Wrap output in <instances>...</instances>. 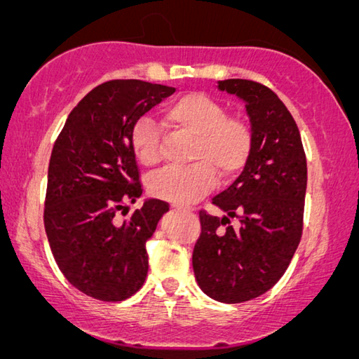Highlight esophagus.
<instances>
[{
    "mask_svg": "<svg viewBox=\"0 0 359 359\" xmlns=\"http://www.w3.org/2000/svg\"><path fill=\"white\" fill-rule=\"evenodd\" d=\"M173 208L176 210H183V212H189V210H191V208H186V205H178V204H175Z\"/></svg>",
    "mask_w": 359,
    "mask_h": 359,
    "instance_id": "obj_1",
    "label": "esophagus"
}]
</instances>
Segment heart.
Here are the masks:
<instances>
[{
	"label": "heart",
	"mask_w": 359,
	"mask_h": 359,
	"mask_svg": "<svg viewBox=\"0 0 359 359\" xmlns=\"http://www.w3.org/2000/svg\"><path fill=\"white\" fill-rule=\"evenodd\" d=\"M176 130L194 137L189 168H168L150 181V193L170 203L186 205L203 198L217 184V171L224 180L233 178L247 165L253 149V132L247 122L229 117L227 109L203 93L171 101L163 111ZM130 149L140 165L151 168L160 161V129L150 117L135 121Z\"/></svg>",
	"instance_id": "b5f03b06"
}]
</instances>
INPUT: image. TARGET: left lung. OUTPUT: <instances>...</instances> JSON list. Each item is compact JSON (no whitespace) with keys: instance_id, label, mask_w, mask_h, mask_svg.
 I'll return each mask as SVG.
<instances>
[{"instance_id":"1","label":"left lung","mask_w":359,"mask_h":359,"mask_svg":"<svg viewBox=\"0 0 359 359\" xmlns=\"http://www.w3.org/2000/svg\"><path fill=\"white\" fill-rule=\"evenodd\" d=\"M219 90L245 102L253 132L247 165L227 189L212 198L222 219L199 212L201 237L194 245V276L214 301L238 304L276 284L302 235L307 161L296 121L284 102L262 83L219 81ZM238 217L241 227L222 229Z\"/></svg>"}]
</instances>
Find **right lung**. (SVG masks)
<instances>
[{"mask_svg": "<svg viewBox=\"0 0 359 359\" xmlns=\"http://www.w3.org/2000/svg\"><path fill=\"white\" fill-rule=\"evenodd\" d=\"M175 91L140 80L102 83L73 107L53 145L43 225L63 276L86 296L117 302L144 286L147 242L170 208L145 199L130 217H119L142 196L130 134Z\"/></svg>", "mask_w": 359, "mask_h": 359, "instance_id": "add662e5", "label": "right lung"}]
</instances>
